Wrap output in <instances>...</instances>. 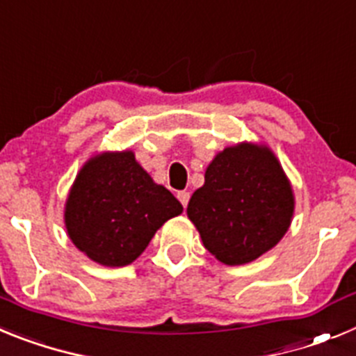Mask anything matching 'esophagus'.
Wrapping results in <instances>:
<instances>
[{"instance_id":"esophagus-1","label":"esophagus","mask_w":356,"mask_h":356,"mask_svg":"<svg viewBox=\"0 0 356 356\" xmlns=\"http://www.w3.org/2000/svg\"><path fill=\"white\" fill-rule=\"evenodd\" d=\"M178 200H180V203L184 205V209H187L188 200H191V194H188L187 191H181V193H178Z\"/></svg>"}]
</instances>
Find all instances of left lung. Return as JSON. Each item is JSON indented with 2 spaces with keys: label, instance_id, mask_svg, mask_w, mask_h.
Returning <instances> with one entry per match:
<instances>
[{
  "label": "left lung",
  "instance_id": "obj_1",
  "mask_svg": "<svg viewBox=\"0 0 356 356\" xmlns=\"http://www.w3.org/2000/svg\"><path fill=\"white\" fill-rule=\"evenodd\" d=\"M292 212V188L278 160L253 144L219 153L187 207L205 248L226 266L248 264L276 246Z\"/></svg>",
  "mask_w": 356,
  "mask_h": 356
}]
</instances>
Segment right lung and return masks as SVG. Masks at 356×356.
<instances>
[{
    "label": "right lung",
    "instance_id": "obj_1",
    "mask_svg": "<svg viewBox=\"0 0 356 356\" xmlns=\"http://www.w3.org/2000/svg\"><path fill=\"white\" fill-rule=\"evenodd\" d=\"M184 207L135 162L131 151L105 153L85 163L65 205L74 246L94 262L122 267L134 262L156 229Z\"/></svg>",
    "mask_w": 356,
    "mask_h": 356
}]
</instances>
